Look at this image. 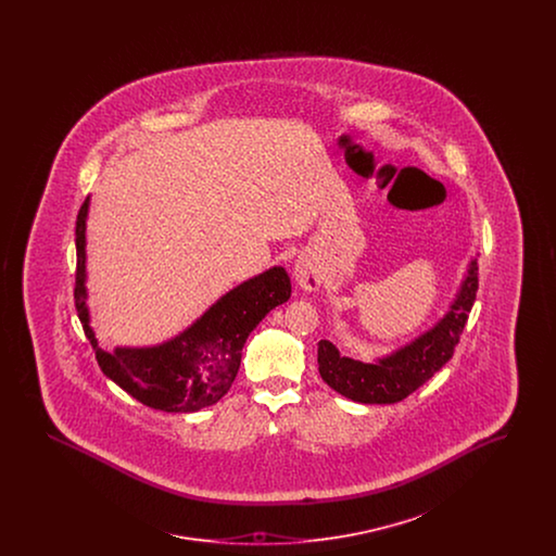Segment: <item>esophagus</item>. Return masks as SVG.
<instances>
[{
  "label": "esophagus",
  "instance_id": "obj_1",
  "mask_svg": "<svg viewBox=\"0 0 556 556\" xmlns=\"http://www.w3.org/2000/svg\"><path fill=\"white\" fill-rule=\"evenodd\" d=\"M293 281L300 290L304 291H317L323 283V275H320V268L315 265V261L306 258V256H300L295 263H293Z\"/></svg>",
  "mask_w": 556,
  "mask_h": 556
}]
</instances>
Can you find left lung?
<instances>
[{
	"instance_id": "1",
	"label": "left lung",
	"mask_w": 556,
	"mask_h": 556,
	"mask_svg": "<svg viewBox=\"0 0 556 556\" xmlns=\"http://www.w3.org/2000/svg\"><path fill=\"white\" fill-rule=\"evenodd\" d=\"M477 293V258L471 256L448 311L429 329L372 361L340 354L329 340L318 342V372L338 394L361 404H394L442 369L460 340Z\"/></svg>"
}]
</instances>
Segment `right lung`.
<instances>
[{
  "label": "right lung",
  "instance_id": "right-lung-1",
  "mask_svg": "<svg viewBox=\"0 0 556 556\" xmlns=\"http://www.w3.org/2000/svg\"><path fill=\"white\" fill-rule=\"evenodd\" d=\"M91 195L77 216L75 304L100 369L141 404L164 413H195L216 404L236 381L241 348L263 318L288 302L290 275L270 266L223 293L175 338L156 345H116L106 352L91 327L87 293V216Z\"/></svg>",
  "mask_w": 556,
  "mask_h": 556
}]
</instances>
